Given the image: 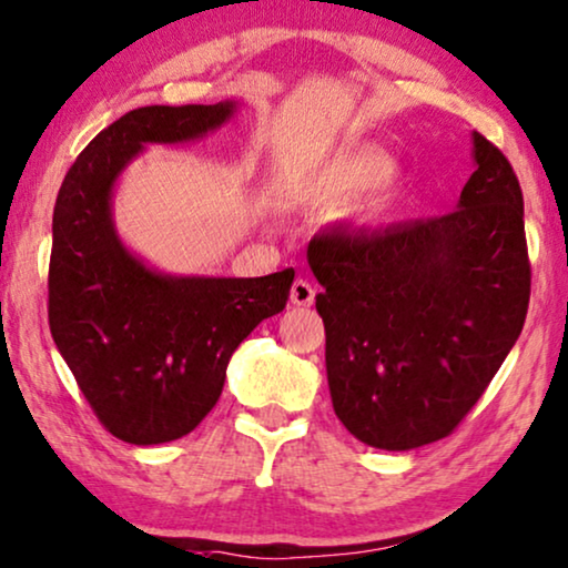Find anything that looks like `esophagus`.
I'll return each instance as SVG.
<instances>
[{
	"label": "esophagus",
	"instance_id": "34e87169",
	"mask_svg": "<svg viewBox=\"0 0 568 568\" xmlns=\"http://www.w3.org/2000/svg\"><path fill=\"white\" fill-rule=\"evenodd\" d=\"M314 298H316L314 285H311L308 281H303V277L293 281V285H291V303H293V306H311Z\"/></svg>",
	"mask_w": 568,
	"mask_h": 568
}]
</instances>
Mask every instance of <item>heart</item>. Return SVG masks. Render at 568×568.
<instances>
[{
  "label": "heart",
  "instance_id": "heart-1",
  "mask_svg": "<svg viewBox=\"0 0 568 568\" xmlns=\"http://www.w3.org/2000/svg\"><path fill=\"white\" fill-rule=\"evenodd\" d=\"M390 174V162L383 154L361 151V154H345L316 166L306 182L308 193L318 201H342V197L365 193L381 185Z\"/></svg>",
  "mask_w": 568,
  "mask_h": 568
}]
</instances>
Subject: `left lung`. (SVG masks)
<instances>
[{
    "instance_id": "8db88e82",
    "label": "left lung",
    "mask_w": 568,
    "mask_h": 568,
    "mask_svg": "<svg viewBox=\"0 0 568 568\" xmlns=\"http://www.w3.org/2000/svg\"><path fill=\"white\" fill-rule=\"evenodd\" d=\"M455 211L386 229H329L308 244L324 291L326 378L342 425L381 450L443 440L520 337L530 301L523 190L474 133Z\"/></svg>"
}]
</instances>
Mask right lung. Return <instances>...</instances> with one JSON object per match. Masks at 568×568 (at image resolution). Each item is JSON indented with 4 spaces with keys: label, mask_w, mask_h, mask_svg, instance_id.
Returning <instances> with one entry per match:
<instances>
[{
    "label": "right lung",
    "mask_w": 568,
    "mask_h": 568,
    "mask_svg": "<svg viewBox=\"0 0 568 568\" xmlns=\"http://www.w3.org/2000/svg\"><path fill=\"white\" fill-rule=\"evenodd\" d=\"M236 102L149 105L90 141L53 207L48 324L110 435L159 445L193 433L219 402L234 349L281 314L293 270L265 277L166 275L135 257L113 223V190L146 143L219 131Z\"/></svg>",
    "instance_id": "right-lung-1"
}]
</instances>
